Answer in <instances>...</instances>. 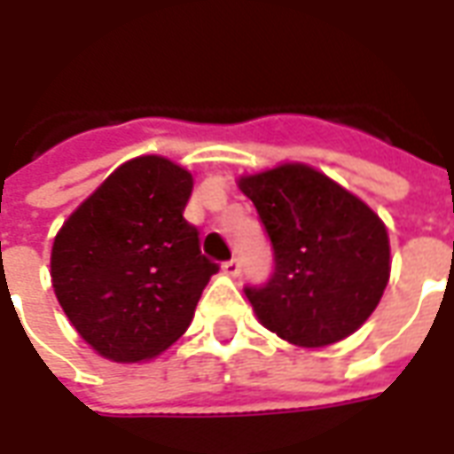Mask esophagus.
Wrapping results in <instances>:
<instances>
[{
	"instance_id": "34e87169",
	"label": "esophagus",
	"mask_w": 454,
	"mask_h": 454,
	"mask_svg": "<svg viewBox=\"0 0 454 454\" xmlns=\"http://www.w3.org/2000/svg\"><path fill=\"white\" fill-rule=\"evenodd\" d=\"M223 272H226L228 277L240 275V260H238V257H231L228 262H223Z\"/></svg>"
}]
</instances>
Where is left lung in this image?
Listing matches in <instances>:
<instances>
[{
  "mask_svg": "<svg viewBox=\"0 0 454 454\" xmlns=\"http://www.w3.org/2000/svg\"><path fill=\"white\" fill-rule=\"evenodd\" d=\"M275 250V272L246 286L260 324L299 348L355 333L389 282V236L364 201L324 172L286 162L238 179Z\"/></svg>",
  "mask_w": 454,
  "mask_h": 454,
  "instance_id": "left-lung-1",
  "label": "left lung"
}]
</instances>
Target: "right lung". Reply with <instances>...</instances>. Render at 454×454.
I'll list each match as a JSON object with an SVG mask.
<instances>
[{
    "label": "right lung",
    "mask_w": 454,
    "mask_h": 454,
    "mask_svg": "<svg viewBox=\"0 0 454 454\" xmlns=\"http://www.w3.org/2000/svg\"><path fill=\"white\" fill-rule=\"evenodd\" d=\"M192 187V175L168 158H133L55 236V296L74 331L106 360L140 362L168 350L218 272L182 216Z\"/></svg>",
    "instance_id": "obj_1"
}]
</instances>
